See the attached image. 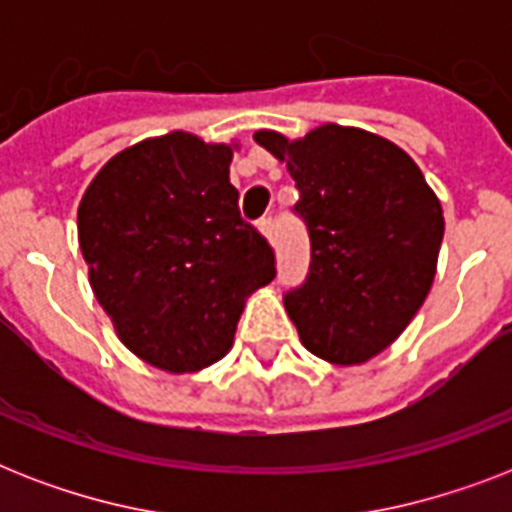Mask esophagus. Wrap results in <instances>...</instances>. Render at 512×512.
Here are the masks:
<instances>
[{"instance_id":"34e87169","label":"esophagus","mask_w":512,"mask_h":512,"mask_svg":"<svg viewBox=\"0 0 512 512\" xmlns=\"http://www.w3.org/2000/svg\"><path fill=\"white\" fill-rule=\"evenodd\" d=\"M257 228H260V233H263L265 239L273 241V231H276V220H273V215H265L260 223H257Z\"/></svg>"}]
</instances>
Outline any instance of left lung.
I'll list each match as a JSON object with an SVG mask.
<instances>
[{
	"mask_svg": "<svg viewBox=\"0 0 512 512\" xmlns=\"http://www.w3.org/2000/svg\"><path fill=\"white\" fill-rule=\"evenodd\" d=\"M255 140L287 162L308 228L311 265L284 308L313 356L364 364L420 311L436 276L444 215L420 167L390 140L324 124L289 143Z\"/></svg>",
	"mask_w": 512,
	"mask_h": 512,
	"instance_id": "left-lung-1",
	"label": "left lung"
}]
</instances>
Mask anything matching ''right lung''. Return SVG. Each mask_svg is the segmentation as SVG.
<instances>
[{
  "label": "right lung",
  "mask_w": 512,
  "mask_h": 512,
  "mask_svg": "<svg viewBox=\"0 0 512 512\" xmlns=\"http://www.w3.org/2000/svg\"><path fill=\"white\" fill-rule=\"evenodd\" d=\"M228 164V146L170 132L116 154L79 204L92 292L124 345L167 372L223 358L244 297L276 276Z\"/></svg>",
  "instance_id": "add662e5"
}]
</instances>
